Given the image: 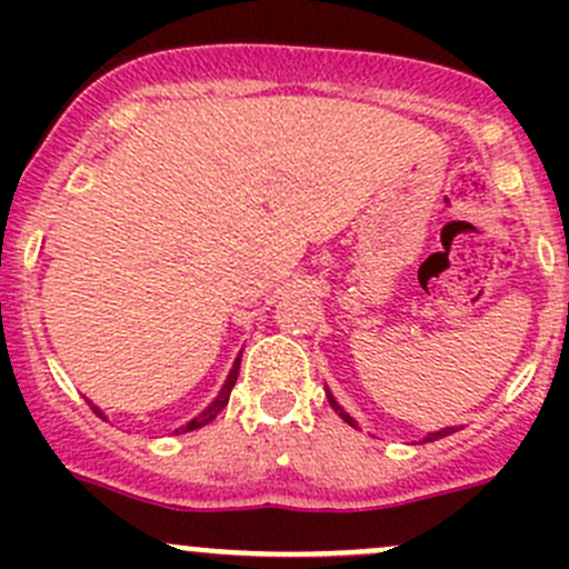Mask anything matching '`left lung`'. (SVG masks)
<instances>
[{"mask_svg": "<svg viewBox=\"0 0 569 569\" xmlns=\"http://www.w3.org/2000/svg\"><path fill=\"white\" fill-rule=\"evenodd\" d=\"M325 391H327V388H325ZM327 399H330L332 410H336V412H338V416H341V418H343V421H347V423H349V427H358V421H355V418H352V416H349V412H347V410H343V407H341V405H338V401H336V396H332L330 391H327ZM451 432H457V427H446V429H438V432H427V438H423V440H427V443H429V440H438V438H446V435H451Z\"/></svg>", "mask_w": 569, "mask_h": 569, "instance_id": "1", "label": "left lung"}]
</instances>
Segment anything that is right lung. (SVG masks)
<instances>
[{"label":"right lung","instance_id":"right-lung-1","mask_svg":"<svg viewBox=\"0 0 569 569\" xmlns=\"http://www.w3.org/2000/svg\"><path fill=\"white\" fill-rule=\"evenodd\" d=\"M239 363H242V352H239V355H237V360H233L231 371H228L226 382H222L220 393L214 396V401H211V405L206 407V410H200L198 416L192 418V421L181 423V427L176 429V435H181V432H192V429H200V427H206V423H209V421H214V418L220 416V412H222V407H226V405H228V399H231V391H233V386H237V377H239ZM93 410L99 412V416H104V412H101L99 407H96V405H93Z\"/></svg>","mask_w":569,"mask_h":569}]
</instances>
